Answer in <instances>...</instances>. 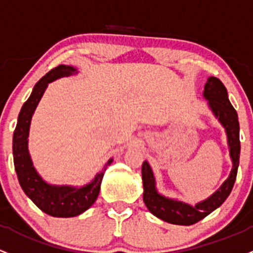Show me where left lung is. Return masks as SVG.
Listing matches in <instances>:
<instances>
[{"label": "left lung", "instance_id": "left-lung-1", "mask_svg": "<svg viewBox=\"0 0 253 253\" xmlns=\"http://www.w3.org/2000/svg\"><path fill=\"white\" fill-rule=\"evenodd\" d=\"M204 98L209 100L210 109L220 122V125L224 127L233 169L229 177L227 178V180H224L219 189L214 191L206 200L198 203L195 206H191L189 204L166 198L158 193L153 169L147 161L143 162L142 179L143 189H144L143 201L154 216L171 224L191 225L204 219L227 200L236 179L239 159H240V137H239L240 126H239L238 114L230 104L227 88L217 78L211 76L207 79L204 88Z\"/></svg>", "mask_w": 253, "mask_h": 253}]
</instances>
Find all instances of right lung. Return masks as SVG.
I'll list each match as a JSON object with an SVG mask.
<instances>
[{
	"mask_svg": "<svg viewBox=\"0 0 253 253\" xmlns=\"http://www.w3.org/2000/svg\"><path fill=\"white\" fill-rule=\"evenodd\" d=\"M74 74H78V70L74 66L58 65L40 80L34 87L29 99L21 106L17 127L13 134V160L21 189L41 211L53 217H75L88 210L97 200L103 175L108 166L113 162V159H110L102 171L95 174L91 183L80 188L48 184L42 179L34 167L28 149L29 129L34 111L49 82Z\"/></svg>",
	"mask_w": 253,
	"mask_h": 253,
	"instance_id": "right-lung-1",
	"label": "right lung"
}]
</instances>
